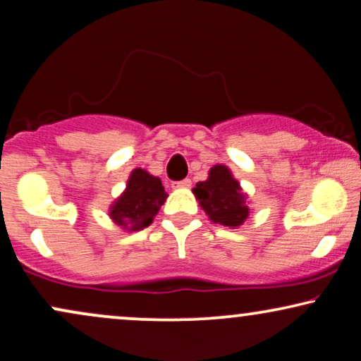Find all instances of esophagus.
<instances>
[{
	"mask_svg": "<svg viewBox=\"0 0 361 361\" xmlns=\"http://www.w3.org/2000/svg\"><path fill=\"white\" fill-rule=\"evenodd\" d=\"M173 186H175V188H190V186H192V180H190V178H185V180L173 183Z\"/></svg>",
	"mask_w": 361,
	"mask_h": 361,
	"instance_id": "1",
	"label": "esophagus"
}]
</instances>
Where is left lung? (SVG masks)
Segmentation results:
<instances>
[{
    "label": "left lung",
    "instance_id": "8db88e82",
    "mask_svg": "<svg viewBox=\"0 0 361 361\" xmlns=\"http://www.w3.org/2000/svg\"><path fill=\"white\" fill-rule=\"evenodd\" d=\"M198 204L209 215L214 224L226 227H239L250 215V207L246 205V193L241 185L224 164H215L210 168L209 178L198 181L193 188Z\"/></svg>",
    "mask_w": 361,
    "mask_h": 361
}]
</instances>
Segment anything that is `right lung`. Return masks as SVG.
<instances>
[{"label": "right lung", "instance_id": "obj_1", "mask_svg": "<svg viewBox=\"0 0 361 361\" xmlns=\"http://www.w3.org/2000/svg\"><path fill=\"white\" fill-rule=\"evenodd\" d=\"M168 193L157 176L135 168L128 176L123 193L110 207V219L120 229L140 231L151 226Z\"/></svg>", "mask_w": 361, "mask_h": 361}]
</instances>
